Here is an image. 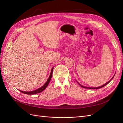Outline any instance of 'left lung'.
<instances>
[{
    "label": "left lung",
    "instance_id": "obj_1",
    "mask_svg": "<svg viewBox=\"0 0 123 123\" xmlns=\"http://www.w3.org/2000/svg\"><path fill=\"white\" fill-rule=\"evenodd\" d=\"M114 75L113 76V77L112 78V79H111L109 81H108L107 83H106V84H105L104 85H102V86H100V87H85V86H82L81 85H80V84L79 83V84L80 86L81 87H83V88H86V89H99V88H102V87H104V86H105L106 85H107L108 84L110 81L112 80V79H113V78L114 77Z\"/></svg>",
    "mask_w": 123,
    "mask_h": 123
}]
</instances>
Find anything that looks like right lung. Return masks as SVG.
Instances as JSON below:
<instances>
[{"label": "right lung", "mask_w": 123, "mask_h": 123, "mask_svg": "<svg viewBox=\"0 0 123 123\" xmlns=\"http://www.w3.org/2000/svg\"><path fill=\"white\" fill-rule=\"evenodd\" d=\"M53 68H52L51 70V73H50V75L48 78V79L47 80V81H46V83L44 84L42 87H40L37 89H36V90H35L34 91H29V92H27V91H21V90H19L20 91H21L22 93H23L24 94H29V95H31V94H37V93H40L41 92H42L43 91L44 89H45L47 86L48 85H49V83H50V81L51 79V77L52 76V73H53Z\"/></svg>", "instance_id": "1"}]
</instances>
